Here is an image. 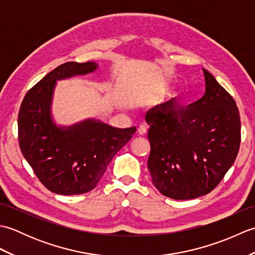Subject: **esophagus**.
<instances>
[{
  "label": "esophagus",
  "instance_id": "obj_1",
  "mask_svg": "<svg viewBox=\"0 0 255 255\" xmlns=\"http://www.w3.org/2000/svg\"><path fill=\"white\" fill-rule=\"evenodd\" d=\"M138 133L140 134V136H144V134L147 133V128L143 127V126H140L138 128Z\"/></svg>",
  "mask_w": 255,
  "mask_h": 255
}]
</instances>
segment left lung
<instances>
[{
    "mask_svg": "<svg viewBox=\"0 0 255 255\" xmlns=\"http://www.w3.org/2000/svg\"><path fill=\"white\" fill-rule=\"evenodd\" d=\"M205 94L186 107L150 113L148 167L166 197L194 199L210 193L234 164L241 141L235 100L207 70Z\"/></svg>",
    "mask_w": 255,
    "mask_h": 255,
    "instance_id": "1",
    "label": "left lung"
}]
</instances>
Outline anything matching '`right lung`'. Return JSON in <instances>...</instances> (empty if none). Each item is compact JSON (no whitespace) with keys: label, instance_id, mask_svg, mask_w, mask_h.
<instances>
[{"label":"right lung","instance_id":"right-lung-1","mask_svg":"<svg viewBox=\"0 0 255 255\" xmlns=\"http://www.w3.org/2000/svg\"><path fill=\"white\" fill-rule=\"evenodd\" d=\"M95 62H66L27 92L18 113V141L24 158L50 192L79 195L95 188L107 165L136 127L116 128L95 119L57 126L51 115L58 80L95 71Z\"/></svg>","mask_w":255,"mask_h":255}]
</instances>
